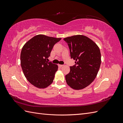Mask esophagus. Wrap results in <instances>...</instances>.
I'll use <instances>...</instances> for the list:
<instances>
[{"mask_svg": "<svg viewBox=\"0 0 123 123\" xmlns=\"http://www.w3.org/2000/svg\"><path fill=\"white\" fill-rule=\"evenodd\" d=\"M58 66H59L60 68H62V67L63 66H64V65H58Z\"/></svg>", "mask_w": 123, "mask_h": 123, "instance_id": "1", "label": "esophagus"}]
</instances>
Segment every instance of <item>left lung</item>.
<instances>
[{
  "label": "left lung",
  "mask_w": 123,
  "mask_h": 123,
  "mask_svg": "<svg viewBox=\"0 0 123 123\" xmlns=\"http://www.w3.org/2000/svg\"><path fill=\"white\" fill-rule=\"evenodd\" d=\"M64 40L75 64L70 67V72L65 76L67 84L75 90L83 89L97 75L101 64L100 50L93 41L82 35L68 37Z\"/></svg>",
  "instance_id": "8db88e82"
}]
</instances>
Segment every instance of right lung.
<instances>
[{"label": "right lung", "instance_id": "right-lung-1", "mask_svg": "<svg viewBox=\"0 0 123 123\" xmlns=\"http://www.w3.org/2000/svg\"><path fill=\"white\" fill-rule=\"evenodd\" d=\"M61 39L39 34L30 39L22 48V70L26 79L35 87L45 88L53 83L58 66L47 60L54 44Z\"/></svg>", "mask_w": 123, "mask_h": 123}]
</instances>
